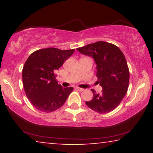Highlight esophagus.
Masks as SVG:
<instances>
[{"label":"esophagus","mask_w":153,"mask_h":153,"mask_svg":"<svg viewBox=\"0 0 153 153\" xmlns=\"http://www.w3.org/2000/svg\"><path fill=\"white\" fill-rule=\"evenodd\" d=\"M75 89L77 90V91H80V92H81V91H83V88H79V87H76V88H75Z\"/></svg>","instance_id":"34e87169"}]
</instances>
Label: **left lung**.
Instances as JSON below:
<instances>
[{"instance_id": "obj_1", "label": "left lung", "mask_w": 153, "mask_h": 153, "mask_svg": "<svg viewBox=\"0 0 153 153\" xmlns=\"http://www.w3.org/2000/svg\"><path fill=\"white\" fill-rule=\"evenodd\" d=\"M77 50L95 59L96 76L103 88L100 94L92 90L93 99L85 104L99 114L112 111L120 104L129 87V70L124 54L117 46L104 41L89 44Z\"/></svg>"}]
</instances>
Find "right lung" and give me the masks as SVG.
<instances>
[{"label": "right lung", "instance_id": "obj_1", "mask_svg": "<svg viewBox=\"0 0 153 153\" xmlns=\"http://www.w3.org/2000/svg\"><path fill=\"white\" fill-rule=\"evenodd\" d=\"M74 49L46 48L30 54L22 70L23 85L28 99L36 109L51 113L65 104L72 87L62 88L56 71L74 53Z\"/></svg>", "mask_w": 153, "mask_h": 153}]
</instances>
